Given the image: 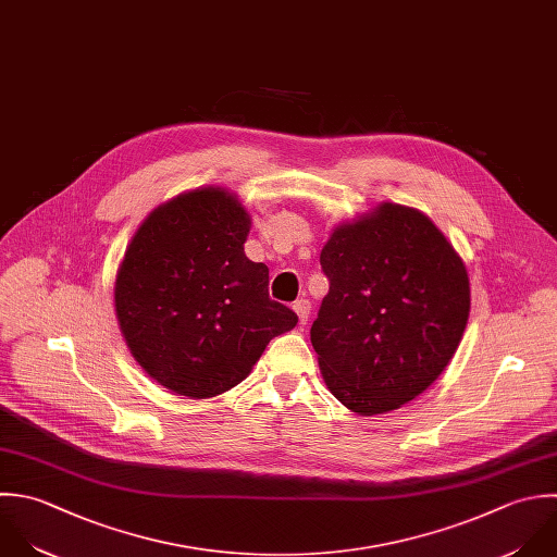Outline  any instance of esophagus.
Returning <instances> with one entry per match:
<instances>
[{
  "mask_svg": "<svg viewBox=\"0 0 557 557\" xmlns=\"http://www.w3.org/2000/svg\"><path fill=\"white\" fill-rule=\"evenodd\" d=\"M310 301L308 299H299V301H295L293 304V310L297 312V317H299V323L301 325H306L308 323V317H310Z\"/></svg>",
  "mask_w": 557,
  "mask_h": 557,
  "instance_id": "1",
  "label": "esophagus"
}]
</instances>
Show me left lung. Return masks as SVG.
I'll list each match as a JSON object with an SVG mask.
<instances>
[{
	"mask_svg": "<svg viewBox=\"0 0 557 557\" xmlns=\"http://www.w3.org/2000/svg\"><path fill=\"white\" fill-rule=\"evenodd\" d=\"M310 341L332 395L362 417L401 408L451 362L471 312L462 258L423 212L384 201L341 223Z\"/></svg>",
	"mask_w": 557,
	"mask_h": 557,
	"instance_id": "8db88e82",
	"label": "left lung"
}]
</instances>
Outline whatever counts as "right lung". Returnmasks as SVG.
<instances>
[{
	"label": "right lung",
	"instance_id": "obj_1",
	"mask_svg": "<svg viewBox=\"0 0 557 557\" xmlns=\"http://www.w3.org/2000/svg\"><path fill=\"white\" fill-rule=\"evenodd\" d=\"M249 212L225 188H195L136 230L114 282L134 360L175 395L216 397L240 384L297 314L269 297V269L245 256Z\"/></svg>",
	"mask_w": 557,
	"mask_h": 557
}]
</instances>
